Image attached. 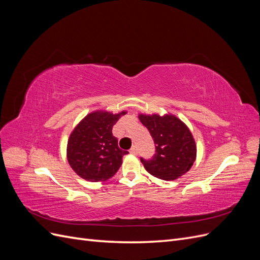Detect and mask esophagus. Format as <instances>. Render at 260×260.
Masks as SVG:
<instances>
[{"label": "esophagus", "instance_id": "34e87169", "mask_svg": "<svg viewBox=\"0 0 260 260\" xmlns=\"http://www.w3.org/2000/svg\"><path fill=\"white\" fill-rule=\"evenodd\" d=\"M130 153H132V154H138V147H137L136 145H133V146L131 147V149H130Z\"/></svg>", "mask_w": 260, "mask_h": 260}]
</instances>
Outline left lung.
Wrapping results in <instances>:
<instances>
[{
    "instance_id": "left-lung-1",
    "label": "left lung",
    "mask_w": 260,
    "mask_h": 260,
    "mask_svg": "<svg viewBox=\"0 0 260 260\" xmlns=\"http://www.w3.org/2000/svg\"><path fill=\"white\" fill-rule=\"evenodd\" d=\"M155 144L151 159L141 157L144 168L154 177L172 181L184 175L196 158V145L191 131L175 116H139Z\"/></svg>"
}]
</instances>
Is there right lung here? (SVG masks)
Masks as SVG:
<instances>
[{"label": "right lung", "instance_id": "1", "mask_svg": "<svg viewBox=\"0 0 260 260\" xmlns=\"http://www.w3.org/2000/svg\"><path fill=\"white\" fill-rule=\"evenodd\" d=\"M125 115L106 112L89 114L77 125L68 140L67 159L70 167L82 179L99 182L112 178L128 154L118 146L113 125Z\"/></svg>", "mask_w": 260, "mask_h": 260}]
</instances>
